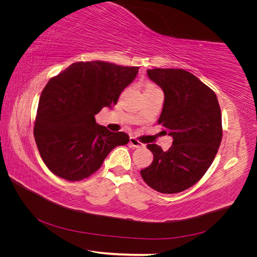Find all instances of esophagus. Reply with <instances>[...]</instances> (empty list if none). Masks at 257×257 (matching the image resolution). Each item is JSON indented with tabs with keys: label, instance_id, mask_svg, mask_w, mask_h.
Returning a JSON list of instances; mask_svg holds the SVG:
<instances>
[{
	"label": "esophagus",
	"instance_id": "34e87169",
	"mask_svg": "<svg viewBox=\"0 0 257 257\" xmlns=\"http://www.w3.org/2000/svg\"><path fill=\"white\" fill-rule=\"evenodd\" d=\"M130 145L132 146V147H135V148H141V147H143L144 145L138 141V139H136L135 137H131L130 138Z\"/></svg>",
	"mask_w": 257,
	"mask_h": 257
}]
</instances>
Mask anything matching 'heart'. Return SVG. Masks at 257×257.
<instances>
[{
  "instance_id": "obj_1",
  "label": "heart",
  "mask_w": 257,
  "mask_h": 257,
  "mask_svg": "<svg viewBox=\"0 0 257 257\" xmlns=\"http://www.w3.org/2000/svg\"><path fill=\"white\" fill-rule=\"evenodd\" d=\"M154 89H159L157 85H155L154 83H152V82H148L147 84H146V87H145V92L146 91H150V90H154Z\"/></svg>"
}]
</instances>
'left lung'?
Masks as SVG:
<instances>
[{
    "mask_svg": "<svg viewBox=\"0 0 257 257\" xmlns=\"http://www.w3.org/2000/svg\"><path fill=\"white\" fill-rule=\"evenodd\" d=\"M147 72L164 91L158 123L174 142L167 151L155 144L147 145L153 162L141 175L153 190L175 194L199 181L212 164L223 134L221 108L215 93L190 72L181 68Z\"/></svg>",
    "mask_w": 257,
    "mask_h": 257,
    "instance_id": "1",
    "label": "left lung"
}]
</instances>
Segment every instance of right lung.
<instances>
[{"mask_svg":"<svg viewBox=\"0 0 257 257\" xmlns=\"http://www.w3.org/2000/svg\"><path fill=\"white\" fill-rule=\"evenodd\" d=\"M137 73V66L89 61L50 78L34 123L36 146L50 172L67 181L83 180L97 172L113 148L130 142L123 132L98 125L94 115L115 105Z\"/></svg>","mask_w":257,"mask_h":257,"instance_id":"obj_1","label":"right lung"}]
</instances>
